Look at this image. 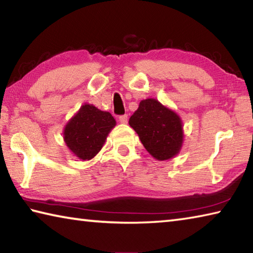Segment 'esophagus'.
Instances as JSON below:
<instances>
[{"mask_svg":"<svg viewBox=\"0 0 253 253\" xmlns=\"http://www.w3.org/2000/svg\"><path fill=\"white\" fill-rule=\"evenodd\" d=\"M119 122H121L122 124H127V122H128L127 115H122V116H119Z\"/></svg>","mask_w":253,"mask_h":253,"instance_id":"34e87169","label":"esophagus"}]
</instances>
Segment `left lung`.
<instances>
[{
  "mask_svg": "<svg viewBox=\"0 0 253 253\" xmlns=\"http://www.w3.org/2000/svg\"><path fill=\"white\" fill-rule=\"evenodd\" d=\"M129 125L138 134L144 147L158 161L174 157L183 143L181 119L155 99L142 100Z\"/></svg>",
  "mask_w": 253,
  "mask_h": 253,
  "instance_id": "obj_1",
  "label": "left lung"
}]
</instances>
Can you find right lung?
I'll use <instances>...</instances> for the list:
<instances>
[{
    "mask_svg": "<svg viewBox=\"0 0 253 253\" xmlns=\"http://www.w3.org/2000/svg\"><path fill=\"white\" fill-rule=\"evenodd\" d=\"M116 125L110 113L84 105L65 128V142L80 160H91L100 151L109 131Z\"/></svg>",
    "mask_w": 253,
    "mask_h": 253,
    "instance_id": "1",
    "label": "right lung"
}]
</instances>
